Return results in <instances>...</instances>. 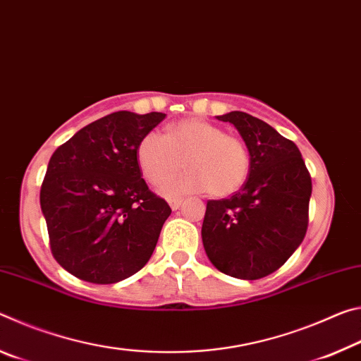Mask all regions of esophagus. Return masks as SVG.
I'll return each instance as SVG.
<instances>
[{"label":"esophagus","instance_id":"34e87169","mask_svg":"<svg viewBox=\"0 0 361 361\" xmlns=\"http://www.w3.org/2000/svg\"><path fill=\"white\" fill-rule=\"evenodd\" d=\"M181 204H183V199H170L169 200V205H170V209H172V210L180 209Z\"/></svg>","mask_w":361,"mask_h":361}]
</instances>
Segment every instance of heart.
Segmentation results:
<instances>
[{
  "label": "heart",
  "mask_w": 361,
  "mask_h": 361,
  "mask_svg": "<svg viewBox=\"0 0 361 361\" xmlns=\"http://www.w3.org/2000/svg\"><path fill=\"white\" fill-rule=\"evenodd\" d=\"M137 161L152 185H162L185 166L189 169L162 188L169 197L207 189L215 197H226L245 185L252 169L245 142L202 119L176 122L166 135L148 132L137 146Z\"/></svg>",
  "instance_id": "b5f03b06"
}]
</instances>
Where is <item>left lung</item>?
Masks as SVG:
<instances>
[{
	"label": "left lung",
	"mask_w": 361,
	"mask_h": 361,
	"mask_svg": "<svg viewBox=\"0 0 361 361\" xmlns=\"http://www.w3.org/2000/svg\"><path fill=\"white\" fill-rule=\"evenodd\" d=\"M216 118L239 130L252 169L239 191L207 202L204 248L226 276L258 280L282 267L301 245L312 180L298 146L264 121L242 111Z\"/></svg>",
	"instance_id": "obj_1"
}]
</instances>
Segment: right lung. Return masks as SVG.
<instances>
[{"label":"right lung","mask_w":361,"mask_h":361,"mask_svg":"<svg viewBox=\"0 0 361 361\" xmlns=\"http://www.w3.org/2000/svg\"><path fill=\"white\" fill-rule=\"evenodd\" d=\"M164 118L111 113L52 154L41 210L54 258L75 277L116 283L149 261L172 209L142 178L137 146Z\"/></svg>","instance_id":"add662e5"}]
</instances>
